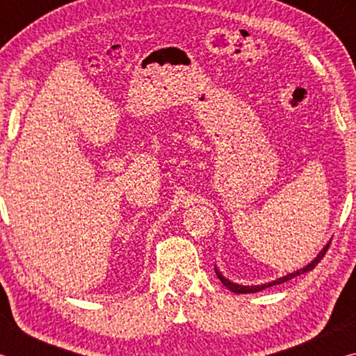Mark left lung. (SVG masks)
I'll list each match as a JSON object with an SVG mask.
<instances>
[{"instance_id": "left-lung-1", "label": "left lung", "mask_w": 356, "mask_h": 356, "mask_svg": "<svg viewBox=\"0 0 356 356\" xmlns=\"http://www.w3.org/2000/svg\"><path fill=\"white\" fill-rule=\"evenodd\" d=\"M328 245H330V243L325 245V246H323V250L318 251L317 257L312 259V261H311L308 265H305L303 268L297 270V272L287 273L286 276H281V278H276L275 281L265 282V284H259V286H242V284H237V282H232L231 280H227L226 276H222V273H221L220 270L216 268V267H215V273H216V276H218V280L222 282V284H225V286L229 289V291H232V292H236V293H254V292H261V291H264V289L272 287V286H276V284H282V282H286V281H289V280H292V278H295V276L303 275V273H306V272H311V270L314 268L316 265L318 264V261H321V259L323 257L325 252H327V250H328Z\"/></svg>"}]
</instances>
